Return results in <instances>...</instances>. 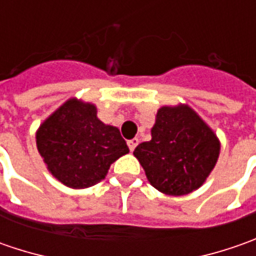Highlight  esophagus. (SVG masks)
Returning <instances> with one entry per match:
<instances>
[{"label": "esophagus", "instance_id": "obj_1", "mask_svg": "<svg viewBox=\"0 0 256 256\" xmlns=\"http://www.w3.org/2000/svg\"><path fill=\"white\" fill-rule=\"evenodd\" d=\"M138 142H140V140H138V138H132V140H130V141H128V146H130V151H131V152L135 150V146L138 145Z\"/></svg>", "mask_w": 256, "mask_h": 256}]
</instances>
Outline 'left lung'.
Masks as SVG:
<instances>
[{
    "mask_svg": "<svg viewBox=\"0 0 256 256\" xmlns=\"http://www.w3.org/2000/svg\"><path fill=\"white\" fill-rule=\"evenodd\" d=\"M151 136L135 148L134 155L154 188L172 196L202 186L221 151L216 134L186 104L161 106Z\"/></svg>",
    "mask_w": 256,
    "mask_h": 256,
    "instance_id": "left-lung-1",
    "label": "left lung"
}]
</instances>
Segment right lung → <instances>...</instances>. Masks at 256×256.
<instances>
[{
  "mask_svg": "<svg viewBox=\"0 0 256 256\" xmlns=\"http://www.w3.org/2000/svg\"><path fill=\"white\" fill-rule=\"evenodd\" d=\"M48 171L65 186L82 190L102 181L111 164L130 152L120 130L96 116V106L70 98L35 134Z\"/></svg>",
  "mask_w": 256,
  "mask_h": 256,
  "instance_id": "right-lung-1",
  "label": "right lung"
}]
</instances>
